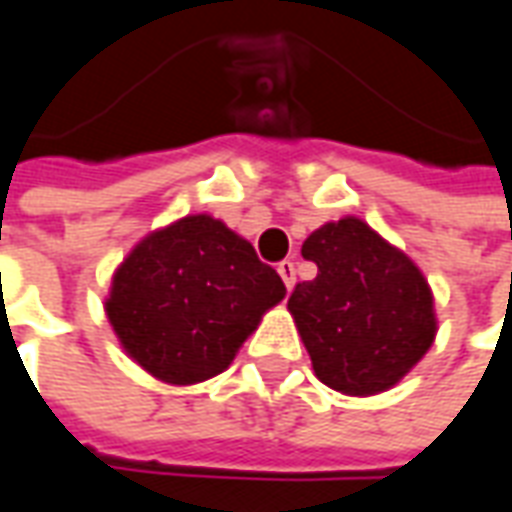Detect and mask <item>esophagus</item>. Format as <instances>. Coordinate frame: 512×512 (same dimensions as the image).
Listing matches in <instances>:
<instances>
[{"label": "esophagus", "mask_w": 512, "mask_h": 512, "mask_svg": "<svg viewBox=\"0 0 512 512\" xmlns=\"http://www.w3.org/2000/svg\"><path fill=\"white\" fill-rule=\"evenodd\" d=\"M277 271H280L285 288H288V291H293V285H296V266H293V260H282L280 266H277Z\"/></svg>", "instance_id": "esophagus-1"}]
</instances>
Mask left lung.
<instances>
[{
    "instance_id": "obj_1",
    "label": "left lung",
    "mask_w": 512,
    "mask_h": 512,
    "mask_svg": "<svg viewBox=\"0 0 512 512\" xmlns=\"http://www.w3.org/2000/svg\"><path fill=\"white\" fill-rule=\"evenodd\" d=\"M302 257L318 274L293 288L288 310L318 380L346 396L393 388L438 332L421 268L357 216L310 232Z\"/></svg>"
}]
</instances>
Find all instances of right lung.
<instances>
[{"label": "right lung", "instance_id": "add662e5", "mask_svg": "<svg viewBox=\"0 0 512 512\" xmlns=\"http://www.w3.org/2000/svg\"><path fill=\"white\" fill-rule=\"evenodd\" d=\"M280 274L207 213L149 232L113 271L105 313L121 349L155 380L196 385L227 371L268 310Z\"/></svg>", "mask_w": 512, "mask_h": 512}]
</instances>
